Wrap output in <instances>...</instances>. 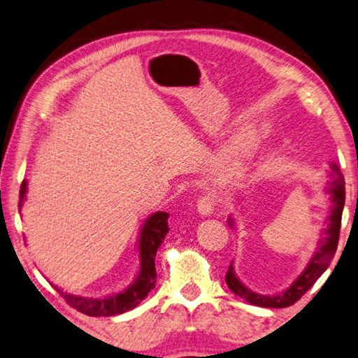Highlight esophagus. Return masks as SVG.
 I'll list each match as a JSON object with an SVG mask.
<instances>
[{
    "label": "esophagus",
    "instance_id": "esophagus-1",
    "mask_svg": "<svg viewBox=\"0 0 358 358\" xmlns=\"http://www.w3.org/2000/svg\"><path fill=\"white\" fill-rule=\"evenodd\" d=\"M197 211H199V213H201L202 216L213 215V211H215V202H213V199L208 197V196H203V197L199 199V202H197Z\"/></svg>",
    "mask_w": 358,
    "mask_h": 358
}]
</instances>
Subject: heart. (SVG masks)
<instances>
[{
    "instance_id": "1",
    "label": "heart",
    "mask_w": 358,
    "mask_h": 358,
    "mask_svg": "<svg viewBox=\"0 0 358 358\" xmlns=\"http://www.w3.org/2000/svg\"><path fill=\"white\" fill-rule=\"evenodd\" d=\"M254 147H256V137L251 131H243L235 136V138L230 143V147L224 157L222 164H220L216 171V175L220 180H226L229 177H234L237 173L243 162L252 155Z\"/></svg>"
}]
</instances>
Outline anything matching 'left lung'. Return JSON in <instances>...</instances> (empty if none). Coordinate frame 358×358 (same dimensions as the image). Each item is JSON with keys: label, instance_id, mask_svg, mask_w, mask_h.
<instances>
[{"label": "left lung", "instance_id": "left-lung-1", "mask_svg": "<svg viewBox=\"0 0 358 358\" xmlns=\"http://www.w3.org/2000/svg\"><path fill=\"white\" fill-rule=\"evenodd\" d=\"M331 181L329 192L331 196V208L329 216V226L324 229L322 237L319 240V246L316 252L313 254V257L308 262L306 268L303 270V273L296 278V280L290 284V286L284 290V292L278 295H260L252 292L251 289H248L243 282H241L237 275H235L232 264L229 265L226 282L229 289L232 290L235 295L241 296L248 303L256 306L264 308H287L294 305L296 300L301 299V295H305L308 290L313 287V284L316 282L320 275L329 268L333 256H335L338 240H339V229H341V216L344 208V199H346V191H344V177L339 172L336 164H331ZM229 226H234V220L229 217Z\"/></svg>", "mask_w": 358, "mask_h": 358}]
</instances>
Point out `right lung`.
<instances>
[{
	"label": "right lung",
	"mask_w": 358,
	"mask_h": 358,
	"mask_svg": "<svg viewBox=\"0 0 358 358\" xmlns=\"http://www.w3.org/2000/svg\"><path fill=\"white\" fill-rule=\"evenodd\" d=\"M27 180L22 181L20 186V202L19 207H22L23 201H25L27 194ZM169 215L166 211H157V213L151 215L147 221L143 222L141 240H138V252H141V270L138 275L131 284L129 287H126L123 292L113 294L110 296H102V299H87V296L74 295L63 292L62 289H55L63 296L69 306L74 310L80 311L87 316L93 317H108V316H117V314L126 313L141 303L145 296L150 294L151 289H155L156 282V268H155V257L157 252V248L161 246L162 240L169 232L167 226Z\"/></svg>",
	"instance_id": "1"
}]
</instances>
